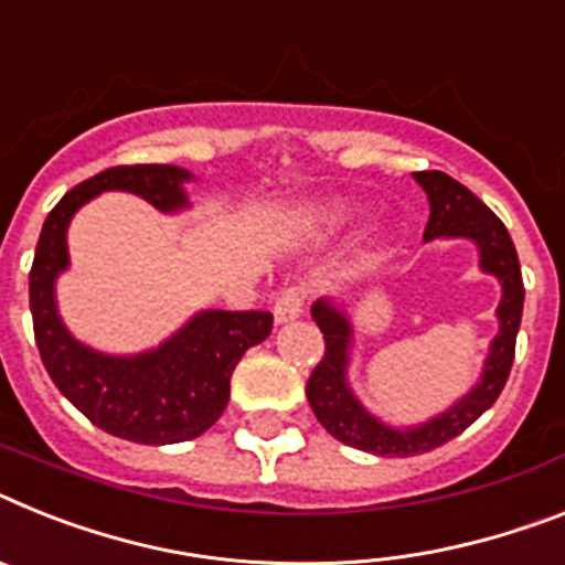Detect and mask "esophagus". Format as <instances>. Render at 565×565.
<instances>
[{"label":"esophagus","instance_id":"34e87169","mask_svg":"<svg viewBox=\"0 0 565 565\" xmlns=\"http://www.w3.org/2000/svg\"><path fill=\"white\" fill-rule=\"evenodd\" d=\"M305 301L307 296L301 287H287L281 296L275 298V305H273L275 324H290V321H296L298 316L305 312Z\"/></svg>","mask_w":565,"mask_h":565}]
</instances>
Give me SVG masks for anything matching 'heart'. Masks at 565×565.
<instances>
[{
	"mask_svg": "<svg viewBox=\"0 0 565 565\" xmlns=\"http://www.w3.org/2000/svg\"><path fill=\"white\" fill-rule=\"evenodd\" d=\"M355 217V206L348 201H324V203H310L301 212V224L312 232H333L339 226L350 224Z\"/></svg>",
	"mask_w": 565,
	"mask_h": 565,
	"instance_id": "b5f03b06",
	"label": "heart"
}]
</instances>
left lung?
<instances>
[{
	"mask_svg": "<svg viewBox=\"0 0 565 565\" xmlns=\"http://www.w3.org/2000/svg\"><path fill=\"white\" fill-rule=\"evenodd\" d=\"M416 183L425 189L430 203V217L425 226V241L434 238H468L480 249V269L494 275L502 284V298L497 307L500 333L491 341V350L482 364L480 382L454 402L445 414L434 419L411 425V428H391L367 407L355 399L348 382L350 344H353V324L348 312L335 301L319 298L312 305V319L324 333V355L316 364L307 382V399L312 414L335 436L339 443L359 448V451L376 454V457H416V454L434 451L439 445L451 443L468 425L480 419L488 407L494 405L497 396L509 382L511 362H514V344L520 319H523V275L516 260L514 241L509 230L486 203L466 189L459 180L448 178L445 172H414Z\"/></svg>",
	"mask_w": 565,
	"mask_h": 565,
	"instance_id": "left-lung-1",
	"label": "left lung"
}]
</instances>
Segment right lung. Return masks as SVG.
<instances>
[{
  "label": "right lung",
  "instance_id": "right-lung-1",
  "mask_svg": "<svg viewBox=\"0 0 565 565\" xmlns=\"http://www.w3.org/2000/svg\"><path fill=\"white\" fill-rule=\"evenodd\" d=\"M180 166H114L65 192L42 224L33 255L31 316L42 364L65 399L106 434L140 445L186 443L210 430L230 402V379L241 355L273 330V312L201 310L160 348L108 355L85 348L56 312V278L68 269L74 212L99 192L140 194L160 212L189 206Z\"/></svg>",
  "mask_w": 565,
  "mask_h": 565
}]
</instances>
